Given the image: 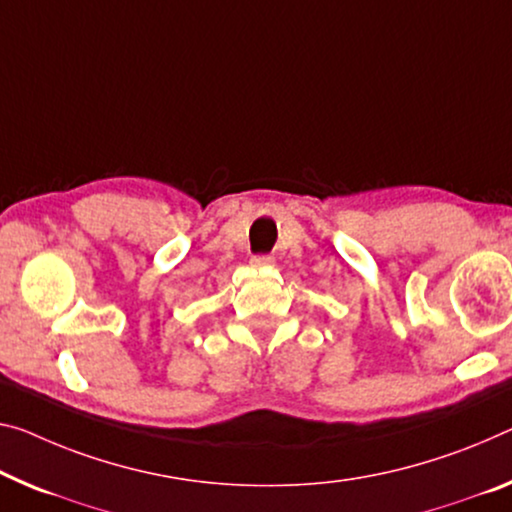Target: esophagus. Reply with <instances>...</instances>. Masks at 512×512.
I'll return each instance as SVG.
<instances>
[{
    "instance_id": "esophagus-1",
    "label": "esophagus",
    "mask_w": 512,
    "mask_h": 512,
    "mask_svg": "<svg viewBox=\"0 0 512 512\" xmlns=\"http://www.w3.org/2000/svg\"><path fill=\"white\" fill-rule=\"evenodd\" d=\"M251 267H263V265H274V258L267 256V254H258V256H251L249 258Z\"/></svg>"
}]
</instances>
